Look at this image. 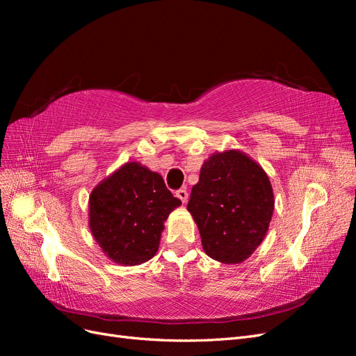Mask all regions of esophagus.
<instances>
[{
	"label": "esophagus",
	"instance_id": "esophagus-1",
	"mask_svg": "<svg viewBox=\"0 0 356 356\" xmlns=\"http://www.w3.org/2000/svg\"><path fill=\"white\" fill-rule=\"evenodd\" d=\"M177 197H178L182 203H187V200H188V191H187L186 188L177 190Z\"/></svg>",
	"mask_w": 356,
	"mask_h": 356
}]
</instances>
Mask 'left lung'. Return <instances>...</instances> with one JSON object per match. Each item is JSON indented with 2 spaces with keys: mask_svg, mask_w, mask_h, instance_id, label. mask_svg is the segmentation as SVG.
Listing matches in <instances>:
<instances>
[{
  "mask_svg": "<svg viewBox=\"0 0 356 356\" xmlns=\"http://www.w3.org/2000/svg\"><path fill=\"white\" fill-rule=\"evenodd\" d=\"M187 209L204 252L217 261L238 264L264 239L275 209L273 190L260 165L229 149L204 161Z\"/></svg>",
  "mask_w": 356,
  "mask_h": 356,
  "instance_id": "1",
  "label": "left lung"
}]
</instances>
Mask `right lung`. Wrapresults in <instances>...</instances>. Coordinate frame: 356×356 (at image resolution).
I'll list each match as a JSON object with an SVG mask.
<instances>
[{
	"mask_svg": "<svg viewBox=\"0 0 356 356\" xmlns=\"http://www.w3.org/2000/svg\"><path fill=\"white\" fill-rule=\"evenodd\" d=\"M179 204L163 178L132 161L92 191L89 225L114 263L141 264L157 252L163 222Z\"/></svg>",
	"mask_w": 356,
	"mask_h": 356,
	"instance_id": "1",
	"label": "right lung"
}]
</instances>
